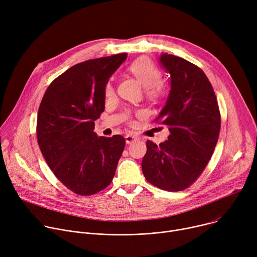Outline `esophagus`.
<instances>
[{
	"instance_id": "34e87169",
	"label": "esophagus",
	"mask_w": 257,
	"mask_h": 257,
	"mask_svg": "<svg viewBox=\"0 0 257 257\" xmlns=\"http://www.w3.org/2000/svg\"><path fill=\"white\" fill-rule=\"evenodd\" d=\"M125 139H126V143L127 144H131V143H133L134 141L137 140V137L135 135H133V134H127L125 136Z\"/></svg>"
}]
</instances>
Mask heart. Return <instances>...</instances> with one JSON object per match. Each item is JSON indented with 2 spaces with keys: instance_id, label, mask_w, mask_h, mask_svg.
Wrapping results in <instances>:
<instances>
[{
  "instance_id": "b5f03b06",
  "label": "heart",
  "mask_w": 257,
  "mask_h": 257,
  "mask_svg": "<svg viewBox=\"0 0 257 257\" xmlns=\"http://www.w3.org/2000/svg\"><path fill=\"white\" fill-rule=\"evenodd\" d=\"M129 71L146 87V93L151 97H159L165 92V87L161 83L162 72L149 58L141 57L136 59L129 66ZM115 94V88L112 83H107L104 88L105 97H112Z\"/></svg>"
}]
</instances>
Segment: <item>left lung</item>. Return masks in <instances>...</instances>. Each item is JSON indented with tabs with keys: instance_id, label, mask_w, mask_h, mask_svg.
I'll return each mask as SVG.
<instances>
[{
	"instance_id": "8db88e82",
	"label": "left lung",
	"mask_w": 257,
	"mask_h": 257,
	"mask_svg": "<svg viewBox=\"0 0 257 257\" xmlns=\"http://www.w3.org/2000/svg\"><path fill=\"white\" fill-rule=\"evenodd\" d=\"M160 63L170 74L171 89L156 121L169 127L168 140L146 141L142 160L145 179L167 191H182L197 180L216 145L221 114L213 88L196 65L163 54Z\"/></svg>"
}]
</instances>
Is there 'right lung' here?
I'll list each match as a JSON object with an SVG mask.
<instances>
[{"label": "right lung", "mask_w": 257, "mask_h": 257, "mask_svg": "<svg viewBox=\"0 0 257 257\" xmlns=\"http://www.w3.org/2000/svg\"><path fill=\"white\" fill-rule=\"evenodd\" d=\"M126 58L123 53L72 66L42 99L36 124L41 152L60 182L76 194H95L115 176L125 138L98 137L93 130L104 109L108 78Z\"/></svg>", "instance_id": "1"}]
</instances>
